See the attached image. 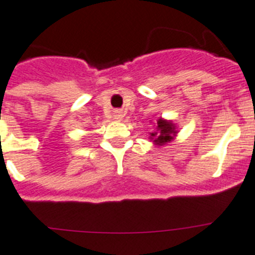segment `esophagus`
<instances>
[{
    "mask_svg": "<svg viewBox=\"0 0 255 255\" xmlns=\"http://www.w3.org/2000/svg\"><path fill=\"white\" fill-rule=\"evenodd\" d=\"M114 118L117 121H122V119H123V113H122V111H115Z\"/></svg>",
    "mask_w": 255,
    "mask_h": 255,
    "instance_id": "obj_1",
    "label": "esophagus"
}]
</instances>
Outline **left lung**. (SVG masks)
<instances>
[{
  "mask_svg": "<svg viewBox=\"0 0 255 255\" xmlns=\"http://www.w3.org/2000/svg\"><path fill=\"white\" fill-rule=\"evenodd\" d=\"M177 127L172 121H167L163 118H158L155 123V129L150 132V140L157 146H163L171 141H174L177 136Z\"/></svg>",
  "mask_w": 255,
  "mask_h": 255,
  "instance_id": "left-lung-1",
  "label": "left lung"
}]
</instances>
